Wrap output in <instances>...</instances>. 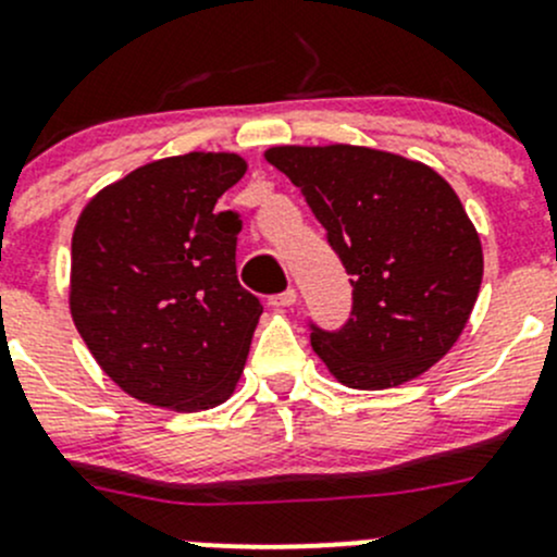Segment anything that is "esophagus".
Masks as SVG:
<instances>
[{
	"mask_svg": "<svg viewBox=\"0 0 557 557\" xmlns=\"http://www.w3.org/2000/svg\"><path fill=\"white\" fill-rule=\"evenodd\" d=\"M269 305H272V307H290V305H296V290L294 288H285L283 294H274L272 299H269Z\"/></svg>",
	"mask_w": 557,
	"mask_h": 557,
	"instance_id": "1",
	"label": "esophagus"
}]
</instances>
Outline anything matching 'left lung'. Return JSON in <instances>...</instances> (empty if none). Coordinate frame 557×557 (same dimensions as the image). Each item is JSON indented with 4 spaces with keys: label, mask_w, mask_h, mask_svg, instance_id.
I'll use <instances>...</instances> for the list:
<instances>
[{
    "label": "left lung",
    "mask_w": 557,
    "mask_h": 557,
    "mask_svg": "<svg viewBox=\"0 0 557 557\" xmlns=\"http://www.w3.org/2000/svg\"><path fill=\"white\" fill-rule=\"evenodd\" d=\"M350 274L342 329L307 320L314 352L339 383L401 385L455 345L482 283V247L445 180L418 161L356 145L272 148Z\"/></svg>",
    "instance_id": "left-lung-1"
}]
</instances>
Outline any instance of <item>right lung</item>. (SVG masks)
I'll list each match as a JSON object with an SVG mask.
<instances>
[{"label": "right lung", "instance_id": "obj_1", "mask_svg": "<svg viewBox=\"0 0 557 557\" xmlns=\"http://www.w3.org/2000/svg\"><path fill=\"white\" fill-rule=\"evenodd\" d=\"M234 153L145 164L94 196L72 237V320L128 396L199 412L237 385L263 307L237 280L243 218L215 210Z\"/></svg>", "mask_w": 557, "mask_h": 557}]
</instances>
